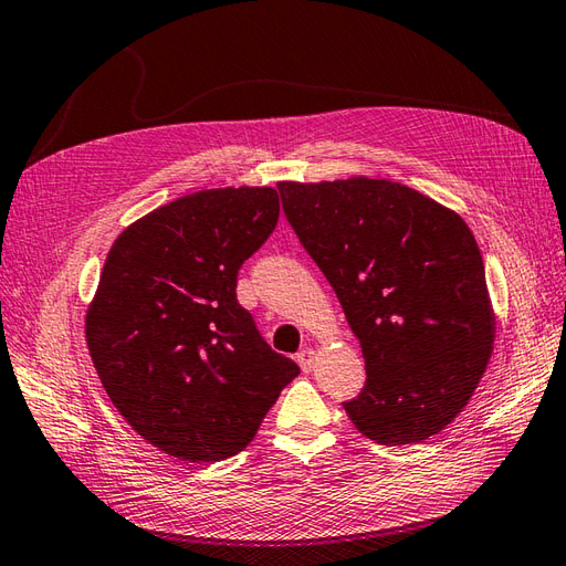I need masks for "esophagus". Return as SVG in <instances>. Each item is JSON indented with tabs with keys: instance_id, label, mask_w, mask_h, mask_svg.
Wrapping results in <instances>:
<instances>
[{
	"instance_id": "obj_1",
	"label": "esophagus",
	"mask_w": 566,
	"mask_h": 566,
	"mask_svg": "<svg viewBox=\"0 0 566 566\" xmlns=\"http://www.w3.org/2000/svg\"><path fill=\"white\" fill-rule=\"evenodd\" d=\"M296 361H298L301 369H304V371H311V369H313V361H315V352H313L311 347L301 349V352L296 354Z\"/></svg>"
}]
</instances>
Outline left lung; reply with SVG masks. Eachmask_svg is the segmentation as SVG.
<instances>
[{"label":"left lung","mask_w":566,"mask_h":566,"mask_svg":"<svg viewBox=\"0 0 566 566\" xmlns=\"http://www.w3.org/2000/svg\"><path fill=\"white\" fill-rule=\"evenodd\" d=\"M301 245L343 304L366 384L343 402L384 446L419 443L468 405L494 343L484 262L451 209L400 182H280Z\"/></svg>","instance_id":"8db88e82"}]
</instances>
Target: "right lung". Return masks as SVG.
<instances>
[{
	"label": "right lung",
	"instance_id": "1",
	"mask_svg": "<svg viewBox=\"0 0 566 566\" xmlns=\"http://www.w3.org/2000/svg\"><path fill=\"white\" fill-rule=\"evenodd\" d=\"M280 219L274 188L200 190L127 227L86 313V345L127 424L159 451L214 463L253 441L298 366L235 298Z\"/></svg>",
	"mask_w": 566,
	"mask_h": 566
}]
</instances>
